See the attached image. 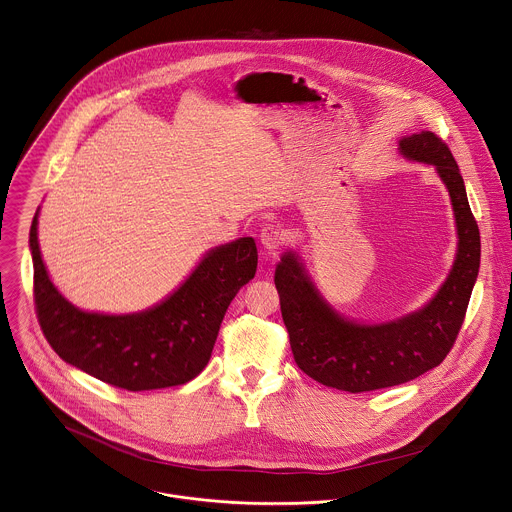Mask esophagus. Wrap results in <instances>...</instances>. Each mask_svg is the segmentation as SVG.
Here are the masks:
<instances>
[{
    "mask_svg": "<svg viewBox=\"0 0 512 512\" xmlns=\"http://www.w3.org/2000/svg\"><path fill=\"white\" fill-rule=\"evenodd\" d=\"M259 239H261V245H263L269 253H275V251H279L284 245V231L279 228V226L269 224V226H265V228L261 229Z\"/></svg>",
    "mask_w": 512,
    "mask_h": 512,
    "instance_id": "1",
    "label": "esophagus"
}]
</instances>
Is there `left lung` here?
Segmentation results:
<instances>
[{
	"label": "left lung",
	"mask_w": 512,
	"mask_h": 512,
	"mask_svg": "<svg viewBox=\"0 0 512 512\" xmlns=\"http://www.w3.org/2000/svg\"><path fill=\"white\" fill-rule=\"evenodd\" d=\"M398 145L406 159L434 165L452 198L457 255L436 296L422 310L393 322L355 324L343 320L320 296L296 253H284L275 271L296 365L338 391L387 389L438 367L454 347L479 273V228L452 151L432 131L402 137Z\"/></svg>",
	"instance_id": "left-lung-1"
}]
</instances>
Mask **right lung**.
<instances>
[{
  "label": "right lung",
  "mask_w": 512,
  "mask_h": 512,
  "mask_svg": "<svg viewBox=\"0 0 512 512\" xmlns=\"http://www.w3.org/2000/svg\"><path fill=\"white\" fill-rule=\"evenodd\" d=\"M35 312L66 363L125 391L167 389L192 381L208 365L231 300L257 271V245L241 237L212 249L159 306L139 314H94L72 306L51 283L29 231Z\"/></svg>",
  "instance_id": "1"
}]
</instances>
